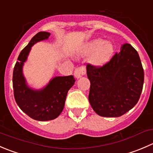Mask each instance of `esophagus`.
I'll use <instances>...</instances> for the list:
<instances>
[{
	"label": "esophagus",
	"instance_id": "esophagus-1",
	"mask_svg": "<svg viewBox=\"0 0 153 153\" xmlns=\"http://www.w3.org/2000/svg\"><path fill=\"white\" fill-rule=\"evenodd\" d=\"M86 74V68L84 66H79V67H77L75 69V72H74V75L76 78H80L81 76L84 75Z\"/></svg>",
	"mask_w": 153,
	"mask_h": 153
}]
</instances>
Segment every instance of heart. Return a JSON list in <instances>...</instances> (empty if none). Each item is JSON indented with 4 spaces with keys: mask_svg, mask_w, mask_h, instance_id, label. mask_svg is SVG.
Listing matches in <instances>:
<instances>
[{
    "mask_svg": "<svg viewBox=\"0 0 153 153\" xmlns=\"http://www.w3.org/2000/svg\"><path fill=\"white\" fill-rule=\"evenodd\" d=\"M114 52V46L109 42H105L103 39H98L92 41L86 48L85 54H93L92 62L96 66H102L108 61Z\"/></svg>",
    "mask_w": 153,
    "mask_h": 153,
    "instance_id": "obj_1",
    "label": "heart"
}]
</instances>
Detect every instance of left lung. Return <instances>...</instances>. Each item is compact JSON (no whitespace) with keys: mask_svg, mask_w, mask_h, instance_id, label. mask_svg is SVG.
<instances>
[{"mask_svg":"<svg viewBox=\"0 0 153 153\" xmlns=\"http://www.w3.org/2000/svg\"><path fill=\"white\" fill-rule=\"evenodd\" d=\"M90 81L89 102L101 117H118L138 102L143 90L144 72L137 51L130 44L103 66L87 65Z\"/></svg>","mask_w":153,"mask_h":153,"instance_id":"8db88e82","label":"left lung"}]
</instances>
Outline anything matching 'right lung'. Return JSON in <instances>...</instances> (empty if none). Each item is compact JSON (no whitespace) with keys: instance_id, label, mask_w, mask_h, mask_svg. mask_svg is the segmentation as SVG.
Segmentation results:
<instances>
[{"instance_id":"add662e5","label":"right lung","mask_w":153,"mask_h":153,"mask_svg":"<svg viewBox=\"0 0 153 153\" xmlns=\"http://www.w3.org/2000/svg\"><path fill=\"white\" fill-rule=\"evenodd\" d=\"M49 33L39 32L21 51L15 65L13 87L16 102L20 109L32 119L48 121L57 118L64 108L66 95L74 85L73 75L55 77L41 90H33L27 86L22 74V66L26 61L31 47L39 41L48 39Z\"/></svg>"}]
</instances>
